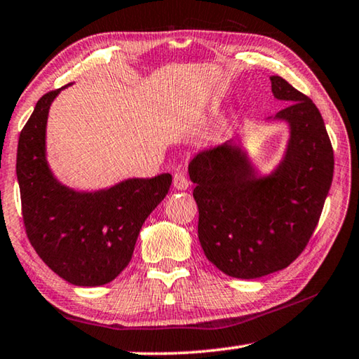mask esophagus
<instances>
[{
  "instance_id": "34e87169",
  "label": "esophagus",
  "mask_w": 359,
  "mask_h": 359,
  "mask_svg": "<svg viewBox=\"0 0 359 359\" xmlns=\"http://www.w3.org/2000/svg\"><path fill=\"white\" fill-rule=\"evenodd\" d=\"M190 182L187 179V175L184 172H175L174 174V187L177 190H187L189 189Z\"/></svg>"
}]
</instances>
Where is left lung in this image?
Segmentation results:
<instances>
[{
    "label": "left lung",
    "mask_w": 359,
    "mask_h": 359,
    "mask_svg": "<svg viewBox=\"0 0 359 359\" xmlns=\"http://www.w3.org/2000/svg\"><path fill=\"white\" fill-rule=\"evenodd\" d=\"M270 79L273 95L291 102L275 116L291 126L275 174L255 177L231 140L201 150L189 164L203 251L241 280L286 269L304 252L332 184L334 150L320 110L286 79Z\"/></svg>",
    "instance_id": "left-lung-1"
}]
</instances>
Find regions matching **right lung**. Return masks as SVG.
<instances>
[{"mask_svg": "<svg viewBox=\"0 0 359 359\" xmlns=\"http://www.w3.org/2000/svg\"><path fill=\"white\" fill-rule=\"evenodd\" d=\"M59 93L44 94L20 130L15 170L22 219L50 270L75 286H102L128 266L142 225L168 195L172 175L129 179L95 193L60 185L44 155L48 111Z\"/></svg>", "mask_w": 359, "mask_h": 359, "instance_id": "1", "label": "right lung"}]
</instances>
